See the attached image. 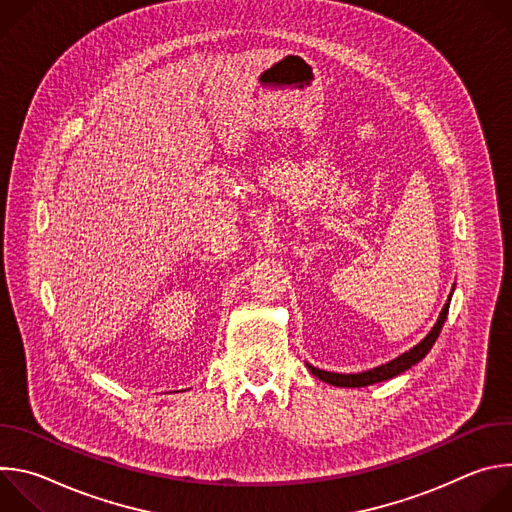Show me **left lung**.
I'll return each instance as SVG.
<instances>
[{"instance_id":"left-lung-1","label":"left lung","mask_w":512,"mask_h":512,"mask_svg":"<svg viewBox=\"0 0 512 512\" xmlns=\"http://www.w3.org/2000/svg\"><path fill=\"white\" fill-rule=\"evenodd\" d=\"M448 310H450V298H448V304L444 306L440 318H437L435 326L431 328V332H429L417 346H413L411 350H407V352H403L401 356L393 358L391 362L381 364V367H377V369L364 371V373H354V375H342V373L320 371V369L312 367V364H308V369L312 371L314 377H318L320 381H324V383H328V385H334V387H367V385H373V383H381V381L393 379V377L405 373L407 369H411L413 364H417L421 358H425V354L431 350V346L435 344L437 336H440V332H442V328H444V322H446V318H448Z\"/></svg>"}]
</instances>
